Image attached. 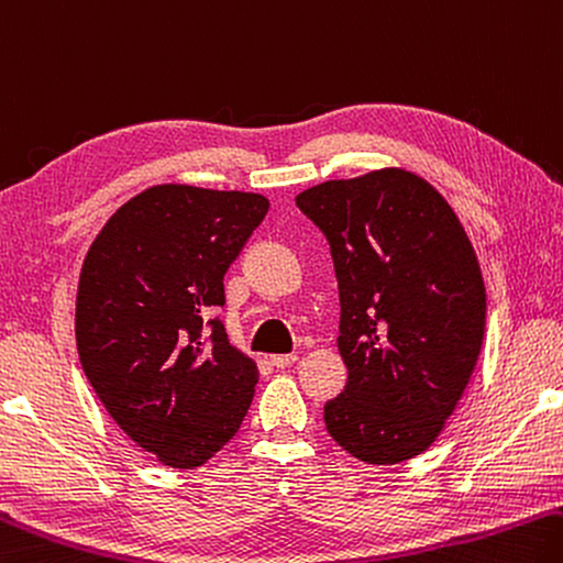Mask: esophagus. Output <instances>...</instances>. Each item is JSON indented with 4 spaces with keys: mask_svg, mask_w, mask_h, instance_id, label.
Segmentation results:
<instances>
[{
    "mask_svg": "<svg viewBox=\"0 0 563 563\" xmlns=\"http://www.w3.org/2000/svg\"><path fill=\"white\" fill-rule=\"evenodd\" d=\"M298 362V354H273L271 356V364L278 366V369H285V366H292Z\"/></svg>",
    "mask_w": 563,
    "mask_h": 563,
    "instance_id": "esophagus-1",
    "label": "esophagus"
}]
</instances>
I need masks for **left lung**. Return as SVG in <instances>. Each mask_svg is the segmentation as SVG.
Wrapping results in <instances>:
<instances>
[{"instance_id": "left-lung-1", "label": "left lung", "mask_w": 563, "mask_h": 563, "mask_svg": "<svg viewBox=\"0 0 563 563\" xmlns=\"http://www.w3.org/2000/svg\"><path fill=\"white\" fill-rule=\"evenodd\" d=\"M330 241L340 283L336 350L344 391L324 404L327 433L369 465L421 455L473 376L487 295L463 223L435 187L401 167L300 191Z\"/></svg>"}]
</instances>
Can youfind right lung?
Here are the masks:
<instances>
[{
  "instance_id": "obj_1",
  "label": "right lung",
  "mask_w": 563,
  "mask_h": 563,
  "mask_svg": "<svg viewBox=\"0 0 563 563\" xmlns=\"http://www.w3.org/2000/svg\"><path fill=\"white\" fill-rule=\"evenodd\" d=\"M268 199L157 184L122 203L86 253L76 346L90 386L128 438L162 465L194 470L239 433L258 366L203 314Z\"/></svg>"
}]
</instances>
